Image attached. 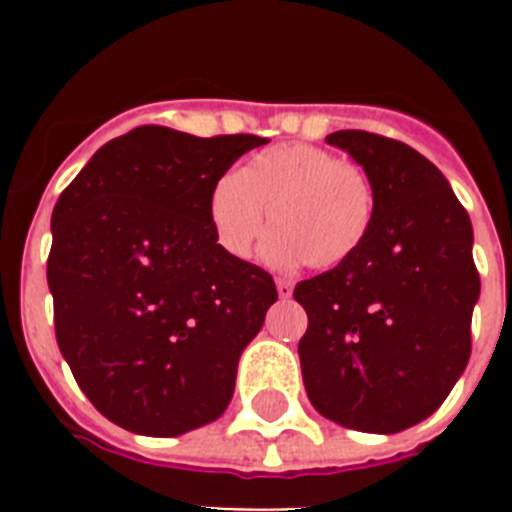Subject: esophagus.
Returning <instances> with one entry per match:
<instances>
[{
	"label": "esophagus",
	"mask_w": 512,
	"mask_h": 512,
	"mask_svg": "<svg viewBox=\"0 0 512 512\" xmlns=\"http://www.w3.org/2000/svg\"><path fill=\"white\" fill-rule=\"evenodd\" d=\"M277 292L282 300H289V297H292V292H295V284L287 282V279H277Z\"/></svg>",
	"instance_id": "obj_1"
}]
</instances>
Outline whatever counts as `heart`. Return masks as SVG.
Segmentation results:
<instances>
[{"label":"heart","instance_id":"1","mask_svg":"<svg viewBox=\"0 0 512 512\" xmlns=\"http://www.w3.org/2000/svg\"><path fill=\"white\" fill-rule=\"evenodd\" d=\"M210 225L228 256L248 259L271 225L279 228L264 246L271 266L315 269L346 264L361 251L377 215L372 179L336 153L307 143L274 146L220 176L207 200Z\"/></svg>","mask_w":512,"mask_h":512}]
</instances>
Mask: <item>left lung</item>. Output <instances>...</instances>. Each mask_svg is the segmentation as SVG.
I'll return each mask as SVG.
<instances>
[{
    "label": "left lung",
    "instance_id": "left-lung-1",
    "mask_svg": "<svg viewBox=\"0 0 512 512\" xmlns=\"http://www.w3.org/2000/svg\"><path fill=\"white\" fill-rule=\"evenodd\" d=\"M325 140L372 179L377 215L356 256L295 287L307 312L302 379L323 418L390 436L436 413L467 369L472 220L415 148L364 130Z\"/></svg>",
    "mask_w": 512,
    "mask_h": 512
}]
</instances>
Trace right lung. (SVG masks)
I'll list each match as a JSON object with an SVG mask.
<instances>
[{
	"label": "right lung",
	"mask_w": 512,
	"mask_h": 512,
	"mask_svg": "<svg viewBox=\"0 0 512 512\" xmlns=\"http://www.w3.org/2000/svg\"><path fill=\"white\" fill-rule=\"evenodd\" d=\"M264 143L143 125L104 143L53 207L58 348L89 402L125 431L174 438L230 405L277 287L220 248L207 200Z\"/></svg>",
	"instance_id": "1"
}]
</instances>
